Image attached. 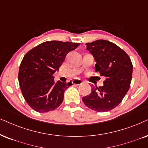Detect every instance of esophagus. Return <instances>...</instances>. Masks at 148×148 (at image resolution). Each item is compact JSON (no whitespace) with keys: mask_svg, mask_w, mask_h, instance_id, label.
Returning <instances> with one entry per match:
<instances>
[{"mask_svg":"<svg viewBox=\"0 0 148 148\" xmlns=\"http://www.w3.org/2000/svg\"><path fill=\"white\" fill-rule=\"evenodd\" d=\"M72 83L76 85H80L83 83V81L80 79H79V78H75V79L72 80Z\"/></svg>","mask_w":148,"mask_h":148,"instance_id":"esophagus-1","label":"esophagus"}]
</instances>
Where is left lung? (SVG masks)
<instances>
[{
  "mask_svg": "<svg viewBox=\"0 0 148 148\" xmlns=\"http://www.w3.org/2000/svg\"><path fill=\"white\" fill-rule=\"evenodd\" d=\"M86 45L96 62V72L105 80L102 87L93 86L90 94L83 97V102L96 111H109L120 103L130 88L131 60L124 50L109 41L96 40Z\"/></svg>",
  "mask_w": 148,
  "mask_h": 148,
  "instance_id": "1",
  "label": "left lung"
}]
</instances>
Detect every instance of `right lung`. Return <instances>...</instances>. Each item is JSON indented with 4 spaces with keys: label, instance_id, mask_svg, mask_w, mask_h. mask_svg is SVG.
Masks as SVG:
<instances>
[{
    "label": "right lung",
    "instance_id": "right-lung-1",
    "mask_svg": "<svg viewBox=\"0 0 148 148\" xmlns=\"http://www.w3.org/2000/svg\"><path fill=\"white\" fill-rule=\"evenodd\" d=\"M79 43L48 41L35 46L24 55L20 65L18 81L24 100L39 113L53 111L62 103L65 89L72 85L58 80L54 74L67 54Z\"/></svg>",
    "mask_w": 148,
    "mask_h": 148
}]
</instances>
